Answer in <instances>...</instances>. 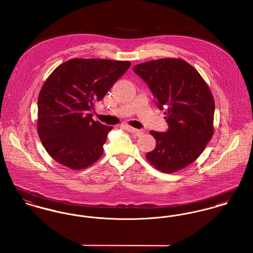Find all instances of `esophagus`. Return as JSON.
Masks as SVG:
<instances>
[{
	"label": "esophagus",
	"mask_w": 253,
	"mask_h": 253,
	"mask_svg": "<svg viewBox=\"0 0 253 253\" xmlns=\"http://www.w3.org/2000/svg\"><path fill=\"white\" fill-rule=\"evenodd\" d=\"M124 127H125V129H126L128 132H130V133H134V134H136L137 135H140V134H142V132H141L140 130H138V129H135V128H134V127H132V126H129V125H125Z\"/></svg>",
	"instance_id": "obj_1"
}]
</instances>
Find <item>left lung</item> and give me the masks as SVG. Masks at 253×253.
Returning <instances> with one entry per match:
<instances>
[{
  "label": "left lung",
  "mask_w": 253,
  "mask_h": 253,
  "mask_svg": "<svg viewBox=\"0 0 253 253\" xmlns=\"http://www.w3.org/2000/svg\"><path fill=\"white\" fill-rule=\"evenodd\" d=\"M164 110L168 131H151L156 148L146 159L156 169L174 173L195 162L213 135L215 102L196 69L184 60L162 58L134 67Z\"/></svg>",
  "instance_id": "obj_1"
}]
</instances>
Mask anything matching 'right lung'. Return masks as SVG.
Masks as SVG:
<instances>
[{
    "label": "right lung",
    "instance_id": "1",
    "mask_svg": "<svg viewBox=\"0 0 253 253\" xmlns=\"http://www.w3.org/2000/svg\"><path fill=\"white\" fill-rule=\"evenodd\" d=\"M130 66L129 61L74 58L46 78L38 96L37 132L54 161L79 170L100 159L113 127L94 121L91 112Z\"/></svg>",
    "mask_w": 253,
    "mask_h": 253
}]
</instances>
